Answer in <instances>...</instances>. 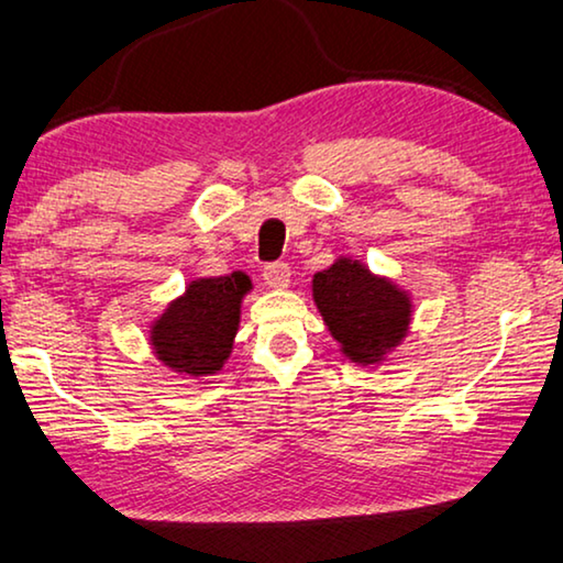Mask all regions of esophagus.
I'll return each instance as SVG.
<instances>
[{"label":"esophagus","mask_w":563,"mask_h":563,"mask_svg":"<svg viewBox=\"0 0 563 563\" xmlns=\"http://www.w3.org/2000/svg\"><path fill=\"white\" fill-rule=\"evenodd\" d=\"M291 279V268L289 264H268L264 266V282L266 287L272 289H287Z\"/></svg>","instance_id":"1"}]
</instances>
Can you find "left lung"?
Wrapping results in <instances>:
<instances>
[{
  "label": "left lung",
  "mask_w": 563,
  "mask_h": 563,
  "mask_svg": "<svg viewBox=\"0 0 563 563\" xmlns=\"http://www.w3.org/2000/svg\"><path fill=\"white\" fill-rule=\"evenodd\" d=\"M312 299L340 353L363 368L380 365L411 332V291L361 258L338 256L317 272Z\"/></svg>",
  "instance_id": "obj_1"
}]
</instances>
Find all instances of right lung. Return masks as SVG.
I'll use <instances>...</instances> for the list:
<instances>
[{
  "mask_svg": "<svg viewBox=\"0 0 563 563\" xmlns=\"http://www.w3.org/2000/svg\"><path fill=\"white\" fill-rule=\"evenodd\" d=\"M254 289L249 274L200 276L154 317L146 340L157 361L177 376H218L233 353L243 297Z\"/></svg>",
  "mask_w": 563,
  "mask_h": 563,
  "instance_id": "obj_1",
  "label": "right lung"
}]
</instances>
